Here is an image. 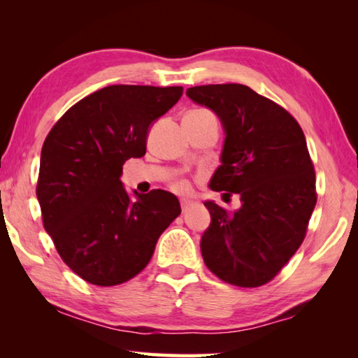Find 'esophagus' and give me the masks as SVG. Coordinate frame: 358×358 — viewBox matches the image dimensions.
<instances>
[{
	"mask_svg": "<svg viewBox=\"0 0 358 358\" xmlns=\"http://www.w3.org/2000/svg\"><path fill=\"white\" fill-rule=\"evenodd\" d=\"M181 208H183V211H186L187 208H189L191 207V205H192V202L191 201H187V199H181Z\"/></svg>",
	"mask_w": 358,
	"mask_h": 358,
	"instance_id": "obj_1",
	"label": "esophagus"
}]
</instances>
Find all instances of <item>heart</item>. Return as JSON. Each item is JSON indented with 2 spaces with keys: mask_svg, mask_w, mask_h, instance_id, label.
<instances>
[{
  "mask_svg": "<svg viewBox=\"0 0 358 358\" xmlns=\"http://www.w3.org/2000/svg\"><path fill=\"white\" fill-rule=\"evenodd\" d=\"M172 187L177 192H187L191 189V185H189V181H187V180H177L172 185Z\"/></svg>",
  "mask_w": 358,
  "mask_h": 358,
  "instance_id": "heart-1",
  "label": "heart"
}]
</instances>
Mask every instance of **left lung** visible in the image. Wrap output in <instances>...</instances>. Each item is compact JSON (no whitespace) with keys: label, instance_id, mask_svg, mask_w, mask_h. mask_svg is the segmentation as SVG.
<instances>
[{"label":"left lung","instance_id":"left-lung-1","mask_svg":"<svg viewBox=\"0 0 358 358\" xmlns=\"http://www.w3.org/2000/svg\"><path fill=\"white\" fill-rule=\"evenodd\" d=\"M226 131L220 169L210 181L224 196L238 194L241 208L205 202L211 215L201 251L224 282L259 287L280 273L306 235L316 207V173L305 134L286 108L246 85L187 88Z\"/></svg>","mask_w":358,"mask_h":358}]
</instances>
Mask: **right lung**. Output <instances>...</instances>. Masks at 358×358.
I'll return each instance as SVG.
<instances>
[{
	"instance_id": "right-lung-1",
	"label": "right lung",
	"mask_w": 358,
	"mask_h": 358,
	"mask_svg": "<svg viewBox=\"0 0 358 358\" xmlns=\"http://www.w3.org/2000/svg\"><path fill=\"white\" fill-rule=\"evenodd\" d=\"M183 87L110 85L72 106L42 145L36 196L63 262L94 286L141 273L157 238L181 213L173 194L121 183L124 162L147 151L151 123L177 104Z\"/></svg>"
}]
</instances>
